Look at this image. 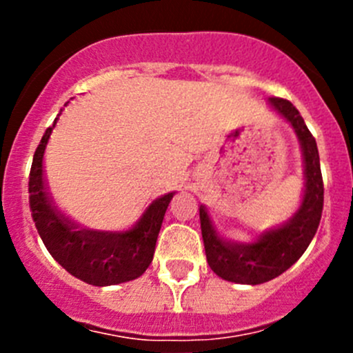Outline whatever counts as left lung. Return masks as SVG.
I'll list each match as a JSON object with an SVG mask.
<instances>
[{
  "label": "left lung",
  "instance_id": "left-lung-1",
  "mask_svg": "<svg viewBox=\"0 0 353 353\" xmlns=\"http://www.w3.org/2000/svg\"><path fill=\"white\" fill-rule=\"evenodd\" d=\"M270 104L294 126L301 140L305 165V191L299 212L287 225L266 232L258 243L237 245L216 236L205 206H199L201 236L210 268L223 280L248 285H258L276 279L304 254L321 222L325 201V186L314 137L290 101L272 97Z\"/></svg>",
  "mask_w": 353,
  "mask_h": 353
}]
</instances>
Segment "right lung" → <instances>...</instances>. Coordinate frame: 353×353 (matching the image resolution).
<instances>
[{
  "instance_id": "add662e5",
  "label": "right lung",
  "mask_w": 353,
  "mask_h": 353,
  "mask_svg": "<svg viewBox=\"0 0 353 353\" xmlns=\"http://www.w3.org/2000/svg\"><path fill=\"white\" fill-rule=\"evenodd\" d=\"M52 128L46 130L34 154L28 176V203L42 243L68 273L90 285H116L138 279L154 259L157 237L174 193L155 199L140 222L126 232H92L78 229L51 206L44 193L42 157Z\"/></svg>"
}]
</instances>
